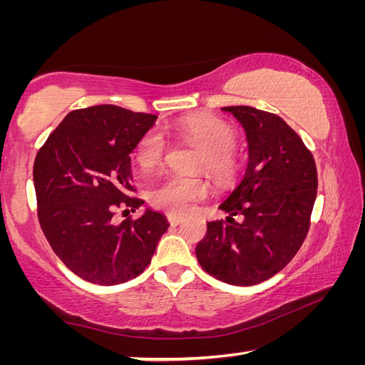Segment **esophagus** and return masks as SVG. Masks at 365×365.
Wrapping results in <instances>:
<instances>
[{"label":"esophagus","mask_w":365,"mask_h":365,"mask_svg":"<svg viewBox=\"0 0 365 365\" xmlns=\"http://www.w3.org/2000/svg\"><path fill=\"white\" fill-rule=\"evenodd\" d=\"M168 219L170 222V225H178V224H182V220H183L180 215H175V214H168Z\"/></svg>","instance_id":"34e87169"}]
</instances>
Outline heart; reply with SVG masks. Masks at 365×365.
<instances>
[{"mask_svg":"<svg viewBox=\"0 0 365 365\" xmlns=\"http://www.w3.org/2000/svg\"><path fill=\"white\" fill-rule=\"evenodd\" d=\"M178 137L202 148L197 168L206 169L219 180H230L240 170V158L235 151L237 132L225 120L214 115H191L170 127ZM165 140L158 130H148L135 146L133 158L141 169L150 170L163 160ZM207 183L200 177L174 175L165 178L151 191V202L169 214L191 212L197 201L207 196Z\"/></svg>","mask_w":365,"mask_h":365,"instance_id":"1","label":"heart"}]
</instances>
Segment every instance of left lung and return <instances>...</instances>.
Wrapping results in <instances>:
<instances>
[{"mask_svg":"<svg viewBox=\"0 0 365 365\" xmlns=\"http://www.w3.org/2000/svg\"><path fill=\"white\" fill-rule=\"evenodd\" d=\"M248 140L246 172L219 206L225 220L207 222L196 246L201 267L230 285L274 277L301 248L317 196L312 153L282 117L251 106H227ZM233 215H242L235 222Z\"/></svg>","mask_w":365,"mask_h":365,"instance_id":"left-lung-1","label":"left lung"}]
</instances>
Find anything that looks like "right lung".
Listing matches in <instances>:
<instances>
[{
	"label": "right lung",
	"mask_w": 365,
	"mask_h": 365,
	"mask_svg": "<svg viewBox=\"0 0 365 365\" xmlns=\"http://www.w3.org/2000/svg\"><path fill=\"white\" fill-rule=\"evenodd\" d=\"M156 119L113 104L77 109L36 153L34 183L41 230L80 279L96 285L135 279L168 232V219L151 209L135 220L113 222L117 207L135 212L145 202L130 196V153Z\"/></svg>",
	"instance_id": "1"
}]
</instances>
